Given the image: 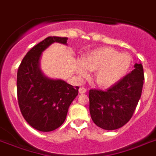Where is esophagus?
<instances>
[{
	"mask_svg": "<svg viewBox=\"0 0 156 156\" xmlns=\"http://www.w3.org/2000/svg\"><path fill=\"white\" fill-rule=\"evenodd\" d=\"M78 90H79V93H80V94H84V93L87 92V89L84 87H80Z\"/></svg>",
	"mask_w": 156,
	"mask_h": 156,
	"instance_id": "1",
	"label": "esophagus"
}]
</instances>
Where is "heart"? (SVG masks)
I'll return each instance as SVG.
<instances>
[{
	"label": "heart",
	"mask_w": 156,
	"mask_h": 156,
	"mask_svg": "<svg viewBox=\"0 0 156 156\" xmlns=\"http://www.w3.org/2000/svg\"><path fill=\"white\" fill-rule=\"evenodd\" d=\"M133 57L128 52H119L112 48L91 50L83 56L76 67L79 78H86L88 70L95 71L93 80L100 88H109L121 82L130 70Z\"/></svg>",
	"instance_id": "1"
}]
</instances>
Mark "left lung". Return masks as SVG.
Wrapping results in <instances>:
<instances>
[{
  "label": "left lung",
  "mask_w": 156,
  "mask_h": 156,
  "mask_svg": "<svg viewBox=\"0 0 156 156\" xmlns=\"http://www.w3.org/2000/svg\"><path fill=\"white\" fill-rule=\"evenodd\" d=\"M143 80V65L136 63L131 73L107 90H90V113L94 123L106 130L125 126L140 100Z\"/></svg>",
  "instance_id": "1"
}]
</instances>
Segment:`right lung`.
<instances>
[{"label": "right lung", "instance_id": "1", "mask_svg": "<svg viewBox=\"0 0 156 156\" xmlns=\"http://www.w3.org/2000/svg\"><path fill=\"white\" fill-rule=\"evenodd\" d=\"M66 37L50 36L27 53L17 73V93L21 112L35 129L50 132L66 121L71 103L78 94V87L61 79H52L40 69L42 52L53 43L67 44Z\"/></svg>", "mask_w": 156, "mask_h": 156}]
</instances>
